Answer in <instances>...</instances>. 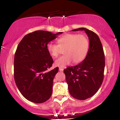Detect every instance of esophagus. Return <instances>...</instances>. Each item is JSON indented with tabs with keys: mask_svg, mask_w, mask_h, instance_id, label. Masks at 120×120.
<instances>
[{
	"mask_svg": "<svg viewBox=\"0 0 120 120\" xmlns=\"http://www.w3.org/2000/svg\"><path fill=\"white\" fill-rule=\"evenodd\" d=\"M59 71H60V72H62V71H64V69H63V68H59Z\"/></svg>",
	"mask_w": 120,
	"mask_h": 120,
	"instance_id": "34e87169",
	"label": "esophagus"
}]
</instances>
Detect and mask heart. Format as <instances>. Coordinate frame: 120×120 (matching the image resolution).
I'll return each instance as SVG.
<instances>
[{
    "label": "heart",
    "instance_id": "b5f03b06",
    "mask_svg": "<svg viewBox=\"0 0 120 120\" xmlns=\"http://www.w3.org/2000/svg\"><path fill=\"white\" fill-rule=\"evenodd\" d=\"M58 45L50 42L46 45L48 52L54 57L60 53V49H65V55L55 61V65L65 67L73 61L74 64L81 63L86 57L89 48L88 38L84 34H66L57 40Z\"/></svg>",
    "mask_w": 120,
    "mask_h": 120
}]
</instances>
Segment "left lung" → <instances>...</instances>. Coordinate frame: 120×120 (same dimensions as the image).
<instances>
[{
	"label": "left lung",
	"instance_id": "left-lung-1",
	"mask_svg": "<svg viewBox=\"0 0 120 120\" xmlns=\"http://www.w3.org/2000/svg\"><path fill=\"white\" fill-rule=\"evenodd\" d=\"M84 30L89 39V49L85 59L79 64L64 70L70 95L76 99L84 100L94 96L102 84L105 62L102 45L96 33L86 28Z\"/></svg>",
	"mask_w": 120,
	"mask_h": 120
}]
</instances>
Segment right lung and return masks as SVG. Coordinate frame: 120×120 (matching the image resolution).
<instances>
[{"label":"right lung","instance_id":"right-lung-1","mask_svg":"<svg viewBox=\"0 0 120 120\" xmlns=\"http://www.w3.org/2000/svg\"><path fill=\"white\" fill-rule=\"evenodd\" d=\"M62 33L37 30L26 35L18 45L14 62L15 82L22 96L31 102H44L51 96L59 68L48 70L54 61L46 45Z\"/></svg>","mask_w":120,"mask_h":120}]
</instances>
